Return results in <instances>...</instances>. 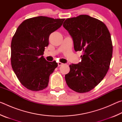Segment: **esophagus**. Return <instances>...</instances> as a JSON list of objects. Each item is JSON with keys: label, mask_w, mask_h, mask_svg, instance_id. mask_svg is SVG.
I'll return each mask as SVG.
<instances>
[{"label": "esophagus", "mask_w": 122, "mask_h": 122, "mask_svg": "<svg viewBox=\"0 0 122 122\" xmlns=\"http://www.w3.org/2000/svg\"><path fill=\"white\" fill-rule=\"evenodd\" d=\"M62 65H63V63H62L60 62H58V66H59V67H60V66H62Z\"/></svg>", "instance_id": "esophagus-1"}]
</instances>
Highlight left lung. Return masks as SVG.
I'll return each mask as SVG.
<instances>
[{"label": "left lung", "mask_w": 122, "mask_h": 122, "mask_svg": "<svg viewBox=\"0 0 122 122\" xmlns=\"http://www.w3.org/2000/svg\"><path fill=\"white\" fill-rule=\"evenodd\" d=\"M63 26L73 39L75 51L83 52L81 62L69 66L66 83L76 92H88L100 83L109 70L112 55L110 32L103 22L88 15L67 19Z\"/></svg>", "instance_id": "obj_1"}]
</instances>
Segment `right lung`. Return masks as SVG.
<instances>
[{"label":"right lung","instance_id":"add662e5","mask_svg":"<svg viewBox=\"0 0 122 122\" xmlns=\"http://www.w3.org/2000/svg\"><path fill=\"white\" fill-rule=\"evenodd\" d=\"M65 19L39 16L26 19L18 27L11 42V65L25 87L32 91L48 86L49 76L57 67L42 56L49 36L59 28Z\"/></svg>","mask_w":122,"mask_h":122}]
</instances>
